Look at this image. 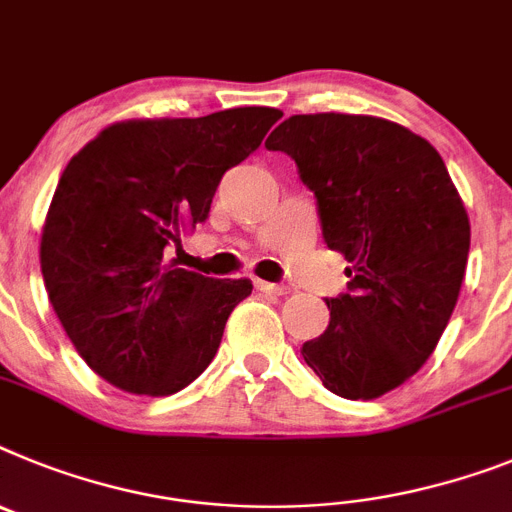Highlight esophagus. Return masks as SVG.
<instances>
[{
  "label": "esophagus",
  "instance_id": "34e87169",
  "mask_svg": "<svg viewBox=\"0 0 512 512\" xmlns=\"http://www.w3.org/2000/svg\"><path fill=\"white\" fill-rule=\"evenodd\" d=\"M256 290L266 292V295H287V292H290V287L274 285V282H264V279H256Z\"/></svg>",
  "mask_w": 512,
  "mask_h": 512
}]
</instances>
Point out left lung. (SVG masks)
<instances>
[{"label":"left lung","mask_w":512,"mask_h":512,"mask_svg":"<svg viewBox=\"0 0 512 512\" xmlns=\"http://www.w3.org/2000/svg\"><path fill=\"white\" fill-rule=\"evenodd\" d=\"M266 150L295 160L326 246L352 264L303 360L336 396L378 399L425 365L451 321L471 243L464 202L438 150L378 116H290Z\"/></svg>","instance_id":"8db88e82"}]
</instances>
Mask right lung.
<instances>
[{
  "label": "right lung",
  "mask_w": 512,
  "mask_h": 512,
  "mask_svg": "<svg viewBox=\"0 0 512 512\" xmlns=\"http://www.w3.org/2000/svg\"><path fill=\"white\" fill-rule=\"evenodd\" d=\"M279 119L277 108L248 106L119 121L69 160L43 225L41 272L56 318L100 378L170 396L214 360L251 279L186 272L168 253Z\"/></svg>",
  "instance_id": "1"
}]
</instances>
